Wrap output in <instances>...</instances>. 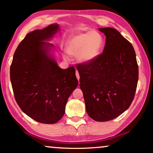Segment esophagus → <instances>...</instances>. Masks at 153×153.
Segmentation results:
<instances>
[{"label":"esophagus","instance_id":"34e87169","mask_svg":"<svg viewBox=\"0 0 153 153\" xmlns=\"http://www.w3.org/2000/svg\"><path fill=\"white\" fill-rule=\"evenodd\" d=\"M76 78H77V79H78V80H79V78H80V76H79V72H78V71L76 70Z\"/></svg>","mask_w":153,"mask_h":153}]
</instances>
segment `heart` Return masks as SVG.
Segmentation results:
<instances>
[{
	"mask_svg": "<svg viewBox=\"0 0 153 153\" xmlns=\"http://www.w3.org/2000/svg\"><path fill=\"white\" fill-rule=\"evenodd\" d=\"M104 46V39L98 31L78 33L69 39L66 45L67 54L76 57L79 62L87 64L94 61ZM67 59V57L65 56Z\"/></svg>",
	"mask_w": 153,
	"mask_h": 153,
	"instance_id": "1",
	"label": "heart"
}]
</instances>
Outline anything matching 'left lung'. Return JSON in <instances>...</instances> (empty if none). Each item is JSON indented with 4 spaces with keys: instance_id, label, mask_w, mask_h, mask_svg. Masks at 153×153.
Here are the masks:
<instances>
[{
    "instance_id": "1",
    "label": "left lung",
    "mask_w": 153,
    "mask_h": 153,
    "mask_svg": "<svg viewBox=\"0 0 153 153\" xmlns=\"http://www.w3.org/2000/svg\"><path fill=\"white\" fill-rule=\"evenodd\" d=\"M99 31L106 36L102 54L94 61L79 64L80 88L87 114L97 122L117 117L129 108L138 80V67L133 45L115 29Z\"/></svg>"
}]
</instances>
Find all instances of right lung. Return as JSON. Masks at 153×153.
Wrapping results in <instances>:
<instances>
[{
    "mask_svg": "<svg viewBox=\"0 0 153 153\" xmlns=\"http://www.w3.org/2000/svg\"><path fill=\"white\" fill-rule=\"evenodd\" d=\"M59 30L53 24L27 33L19 43L10 66L15 98L27 115L38 122L55 124L65 114L67 100L78 86L74 67H58L46 42Z\"/></svg>",
    "mask_w": 153,
    "mask_h": 153,
    "instance_id": "add662e5",
    "label": "right lung"
}]
</instances>
